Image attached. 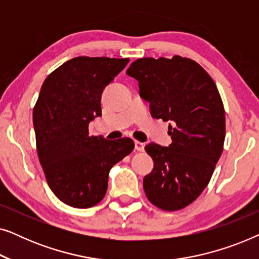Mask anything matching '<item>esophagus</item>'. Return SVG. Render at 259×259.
<instances>
[{
    "instance_id": "1",
    "label": "esophagus",
    "mask_w": 259,
    "mask_h": 259,
    "mask_svg": "<svg viewBox=\"0 0 259 259\" xmlns=\"http://www.w3.org/2000/svg\"><path fill=\"white\" fill-rule=\"evenodd\" d=\"M134 145H136V150L138 152H143L144 151V148H145V144L144 143L136 140V141H134Z\"/></svg>"
}]
</instances>
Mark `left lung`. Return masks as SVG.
<instances>
[{
    "instance_id": "left-lung-1",
    "label": "left lung",
    "mask_w": 259,
    "mask_h": 259,
    "mask_svg": "<svg viewBox=\"0 0 259 259\" xmlns=\"http://www.w3.org/2000/svg\"><path fill=\"white\" fill-rule=\"evenodd\" d=\"M155 119L169 121L168 147L148 144L154 167L144 178L147 199L164 211L193 203L210 182L225 139V111L214 81L193 60L143 58L126 72Z\"/></svg>"
}]
</instances>
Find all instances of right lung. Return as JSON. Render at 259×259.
Instances as JSON below:
<instances>
[{
	"instance_id": "right-lung-1",
	"label": "right lung",
	"mask_w": 259,
	"mask_h": 259,
	"mask_svg": "<svg viewBox=\"0 0 259 259\" xmlns=\"http://www.w3.org/2000/svg\"><path fill=\"white\" fill-rule=\"evenodd\" d=\"M130 59L77 56L46 77L33 111L38 160L53 193L72 207L104 199L108 173L134 148L130 138L90 137L101 94Z\"/></svg>"
}]
</instances>
